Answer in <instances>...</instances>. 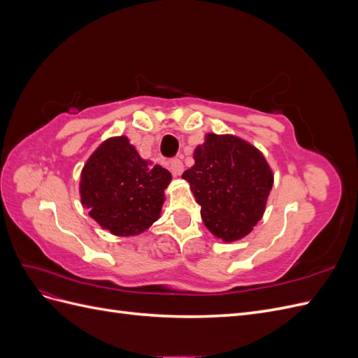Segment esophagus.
<instances>
[{
	"mask_svg": "<svg viewBox=\"0 0 358 358\" xmlns=\"http://www.w3.org/2000/svg\"><path fill=\"white\" fill-rule=\"evenodd\" d=\"M170 170L173 173V176H180L183 173V162L179 158H173L170 161Z\"/></svg>",
	"mask_w": 358,
	"mask_h": 358,
	"instance_id": "obj_1",
	"label": "esophagus"
}]
</instances>
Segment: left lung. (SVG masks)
Instances as JSON below:
<instances>
[{
  "label": "left lung",
  "instance_id": "1",
  "mask_svg": "<svg viewBox=\"0 0 358 358\" xmlns=\"http://www.w3.org/2000/svg\"><path fill=\"white\" fill-rule=\"evenodd\" d=\"M194 161L182 178L189 182L209 231L225 242L251 233L273 185L263 154L239 137L208 134Z\"/></svg>",
  "mask_w": 358,
  "mask_h": 358
}]
</instances>
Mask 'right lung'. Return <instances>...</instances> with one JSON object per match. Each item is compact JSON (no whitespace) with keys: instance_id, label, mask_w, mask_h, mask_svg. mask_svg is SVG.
Instances as JSON below:
<instances>
[{"instance_id":"right-lung-1","label":"right lung","mask_w":358,"mask_h":358,"mask_svg":"<svg viewBox=\"0 0 358 358\" xmlns=\"http://www.w3.org/2000/svg\"><path fill=\"white\" fill-rule=\"evenodd\" d=\"M170 180V171L140 158L127 137H113L86 161L82 204L112 234L136 236L158 220Z\"/></svg>"}]
</instances>
